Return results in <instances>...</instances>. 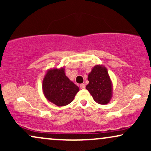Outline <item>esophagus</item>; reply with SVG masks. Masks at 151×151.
<instances>
[{"label":"esophagus","instance_id":"esophagus-1","mask_svg":"<svg viewBox=\"0 0 151 151\" xmlns=\"http://www.w3.org/2000/svg\"><path fill=\"white\" fill-rule=\"evenodd\" d=\"M85 87H86L85 84H80V88L81 89H85Z\"/></svg>","mask_w":151,"mask_h":151}]
</instances>
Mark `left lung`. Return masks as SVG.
<instances>
[{
	"mask_svg": "<svg viewBox=\"0 0 151 151\" xmlns=\"http://www.w3.org/2000/svg\"><path fill=\"white\" fill-rule=\"evenodd\" d=\"M89 84L86 89L91 93L95 101L99 104H107L113 94V84L106 67L97 65L88 74Z\"/></svg>",
	"mask_w": 151,
	"mask_h": 151,
	"instance_id": "8db88e82",
	"label": "left lung"
}]
</instances>
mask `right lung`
Wrapping results in <instances>:
<instances>
[{
    "label": "right lung",
    "instance_id": "1",
    "mask_svg": "<svg viewBox=\"0 0 151 151\" xmlns=\"http://www.w3.org/2000/svg\"><path fill=\"white\" fill-rule=\"evenodd\" d=\"M42 87L45 97L58 106L70 104L79 91V88L66 76L65 67L50 68L47 71Z\"/></svg>",
    "mask_w": 151,
    "mask_h": 151
}]
</instances>
